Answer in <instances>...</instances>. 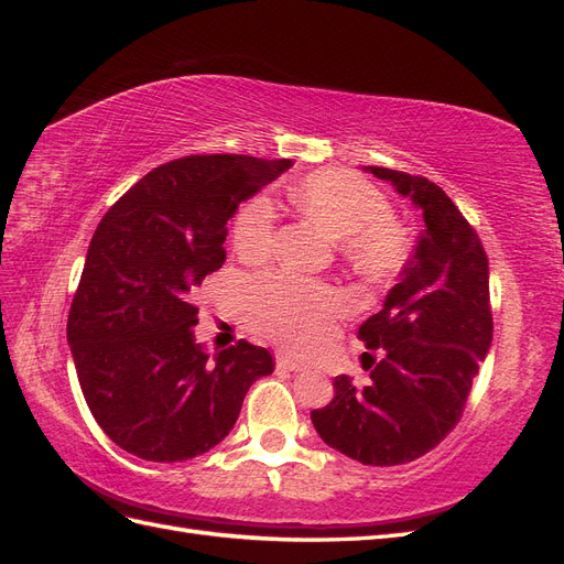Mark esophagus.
Returning a JSON list of instances; mask_svg holds the SVG:
<instances>
[{"instance_id": "esophagus-1", "label": "esophagus", "mask_w": 564, "mask_h": 564, "mask_svg": "<svg viewBox=\"0 0 564 564\" xmlns=\"http://www.w3.org/2000/svg\"><path fill=\"white\" fill-rule=\"evenodd\" d=\"M278 369H286V371H303L305 367H303L301 362L292 360V357H286V355H280V357H278Z\"/></svg>"}]
</instances>
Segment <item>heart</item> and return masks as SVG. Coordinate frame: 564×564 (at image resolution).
<instances>
[{
	"label": "heart",
	"instance_id": "b5f03b06",
	"mask_svg": "<svg viewBox=\"0 0 564 564\" xmlns=\"http://www.w3.org/2000/svg\"><path fill=\"white\" fill-rule=\"evenodd\" d=\"M294 207L336 240L348 265L369 280H390L404 268L412 240L392 220L388 197L360 176L315 172L301 178L292 193ZM278 212L265 195L249 199L237 212L232 240L247 259H263L275 242ZM344 296L294 275H265L242 289V313L251 327L292 350H315L334 329Z\"/></svg>",
	"mask_w": 564,
	"mask_h": 564
}]
</instances>
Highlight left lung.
<instances>
[{
  "label": "left lung",
  "instance_id": "left-lung-1",
  "mask_svg": "<svg viewBox=\"0 0 564 564\" xmlns=\"http://www.w3.org/2000/svg\"><path fill=\"white\" fill-rule=\"evenodd\" d=\"M365 172L412 199L425 228L383 308L357 332L383 355L371 381L355 388L336 377L334 400L311 419L332 449L365 466H400L440 445L464 414L491 346L489 261L440 185L383 166Z\"/></svg>",
  "mask_w": 564,
  "mask_h": 564
}]
</instances>
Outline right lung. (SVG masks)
Masks as SVG:
<instances>
[{
    "label": "right lung",
    "mask_w": 564,
    "mask_h": 564,
    "mask_svg": "<svg viewBox=\"0 0 564 564\" xmlns=\"http://www.w3.org/2000/svg\"><path fill=\"white\" fill-rule=\"evenodd\" d=\"M292 160L191 155L152 169L100 220L67 315V344L96 423L124 452L195 458L272 373L265 348L214 352L195 338L193 292L226 261L228 220Z\"/></svg>",
    "instance_id": "right-lung-1"
}]
</instances>
